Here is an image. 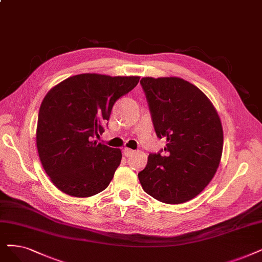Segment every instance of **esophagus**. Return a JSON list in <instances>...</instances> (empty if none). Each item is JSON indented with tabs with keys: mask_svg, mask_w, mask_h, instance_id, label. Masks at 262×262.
Masks as SVG:
<instances>
[{
	"mask_svg": "<svg viewBox=\"0 0 262 262\" xmlns=\"http://www.w3.org/2000/svg\"><path fill=\"white\" fill-rule=\"evenodd\" d=\"M134 152H135V151H134L133 149H130V148H128V147H125V148L123 149V154H124V156H127V157L132 156Z\"/></svg>",
	"mask_w": 262,
	"mask_h": 262,
	"instance_id": "34e87169",
	"label": "esophagus"
}]
</instances>
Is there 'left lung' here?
Here are the masks:
<instances>
[{
  "mask_svg": "<svg viewBox=\"0 0 262 262\" xmlns=\"http://www.w3.org/2000/svg\"><path fill=\"white\" fill-rule=\"evenodd\" d=\"M141 85L157 137L166 140V155L150 154L139 173L142 188L166 204L189 201L210 184L221 163V118L211 100L183 78L143 77Z\"/></svg>",
  "mask_w": 262,
  "mask_h": 262,
  "instance_id": "obj_1",
  "label": "left lung"
}]
</instances>
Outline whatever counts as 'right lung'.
<instances>
[{"label": "right lung", "instance_id": "1", "mask_svg": "<svg viewBox=\"0 0 262 262\" xmlns=\"http://www.w3.org/2000/svg\"><path fill=\"white\" fill-rule=\"evenodd\" d=\"M139 80L85 73L47 92L38 112L36 146L41 165L60 191L88 198L110 185L121 150L92 140L104 132L114 103Z\"/></svg>", "mask_w": 262, "mask_h": 262}]
</instances>
